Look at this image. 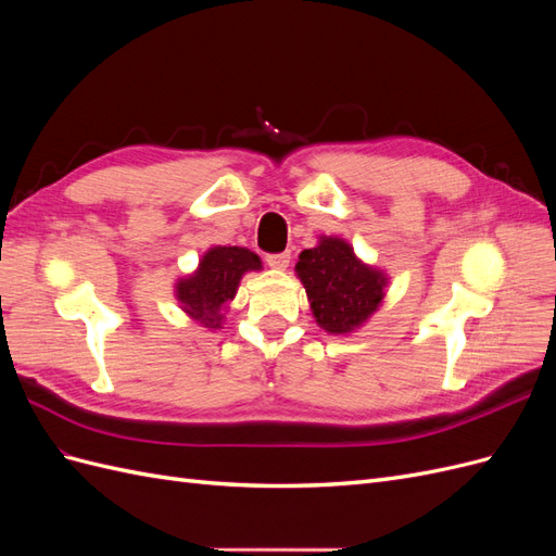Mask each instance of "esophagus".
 I'll list each match as a JSON object with an SVG mask.
<instances>
[{"mask_svg":"<svg viewBox=\"0 0 556 556\" xmlns=\"http://www.w3.org/2000/svg\"><path fill=\"white\" fill-rule=\"evenodd\" d=\"M290 252H271V255H266V264L271 268H288L290 266Z\"/></svg>","mask_w":556,"mask_h":556,"instance_id":"esophagus-1","label":"esophagus"}]
</instances>
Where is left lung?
<instances>
[{
    "instance_id": "obj_1",
    "label": "left lung",
    "mask_w": 556,
    "mask_h": 556,
    "mask_svg": "<svg viewBox=\"0 0 556 556\" xmlns=\"http://www.w3.org/2000/svg\"><path fill=\"white\" fill-rule=\"evenodd\" d=\"M296 276L308 292L317 325L331 333L355 329L382 301V274L364 266L341 239H325L301 252Z\"/></svg>"
}]
</instances>
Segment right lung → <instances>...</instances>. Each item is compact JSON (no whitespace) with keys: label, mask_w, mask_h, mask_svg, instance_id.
Returning <instances> with one entry per match:
<instances>
[{"label":"right lung","mask_w":556,"mask_h":556,"mask_svg":"<svg viewBox=\"0 0 556 556\" xmlns=\"http://www.w3.org/2000/svg\"><path fill=\"white\" fill-rule=\"evenodd\" d=\"M260 266L262 262L255 252L217 245L206 252L194 276L178 282V301L206 327H217L223 319L220 308L237 294L241 276Z\"/></svg>","instance_id":"right-lung-1"}]
</instances>
